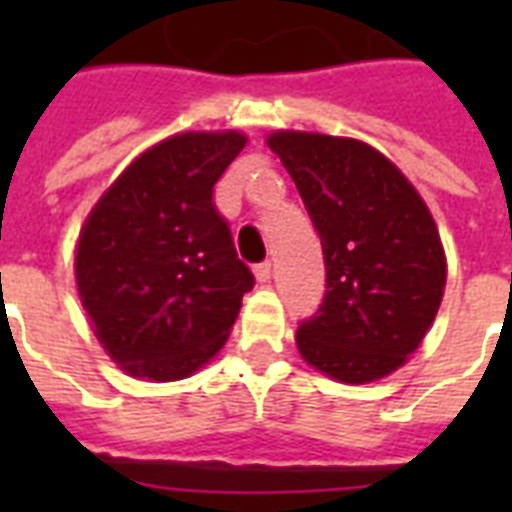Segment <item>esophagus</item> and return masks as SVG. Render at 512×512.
I'll use <instances>...</instances> for the list:
<instances>
[{"instance_id": "obj_1", "label": "esophagus", "mask_w": 512, "mask_h": 512, "mask_svg": "<svg viewBox=\"0 0 512 512\" xmlns=\"http://www.w3.org/2000/svg\"><path fill=\"white\" fill-rule=\"evenodd\" d=\"M255 276L260 284H265V281H271V263L268 260H263V263L255 265Z\"/></svg>"}]
</instances>
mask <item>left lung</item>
<instances>
[{"label":"left lung","instance_id":"obj_1","mask_svg":"<svg viewBox=\"0 0 512 512\" xmlns=\"http://www.w3.org/2000/svg\"><path fill=\"white\" fill-rule=\"evenodd\" d=\"M268 146L295 180L327 265V292L297 329V348L340 382L396 372L444 297L433 215L396 164L361 140L281 130Z\"/></svg>","mask_w":512,"mask_h":512}]
</instances>
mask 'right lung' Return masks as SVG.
Returning <instances> with one entry per match:
<instances>
[{
    "mask_svg": "<svg viewBox=\"0 0 512 512\" xmlns=\"http://www.w3.org/2000/svg\"><path fill=\"white\" fill-rule=\"evenodd\" d=\"M241 132H183L140 154L87 217L76 287L108 356L132 377L183 380L223 348L255 276L215 207Z\"/></svg>",
    "mask_w": 512,
    "mask_h": 512,
    "instance_id": "1",
    "label": "right lung"
}]
</instances>
